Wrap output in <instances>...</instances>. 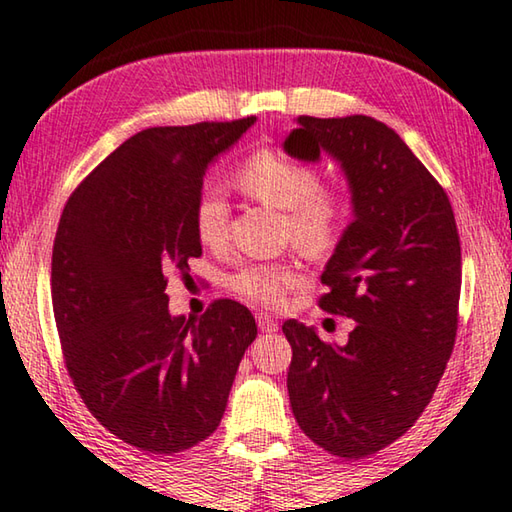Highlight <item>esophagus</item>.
Here are the masks:
<instances>
[{"instance_id":"34e87169","label":"esophagus","mask_w":512,"mask_h":512,"mask_svg":"<svg viewBox=\"0 0 512 512\" xmlns=\"http://www.w3.org/2000/svg\"><path fill=\"white\" fill-rule=\"evenodd\" d=\"M257 326L262 332H275L280 328L278 321H273L269 314H257Z\"/></svg>"}]
</instances>
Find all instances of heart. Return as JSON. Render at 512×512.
Segmentation results:
<instances>
[{"label":"heart","mask_w":512,"mask_h":512,"mask_svg":"<svg viewBox=\"0 0 512 512\" xmlns=\"http://www.w3.org/2000/svg\"><path fill=\"white\" fill-rule=\"evenodd\" d=\"M243 193L262 205L285 212L287 232L307 253H321L337 239L344 205L335 191L319 186L312 166L275 150H257L237 170ZM227 205L218 189H205L196 202L193 225L202 243L214 246L223 239ZM298 271L289 264H246L227 278L232 294L250 305L275 310L296 287Z\"/></svg>","instance_id":"obj_1"}]
</instances>
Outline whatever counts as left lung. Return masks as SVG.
<instances>
[{
  "mask_svg": "<svg viewBox=\"0 0 512 512\" xmlns=\"http://www.w3.org/2000/svg\"><path fill=\"white\" fill-rule=\"evenodd\" d=\"M282 148L328 154L351 191L353 221L323 269L321 310L355 321L344 346L285 321L289 403L303 433L339 458L371 456L433 399L458 330L460 237L451 202L401 141L369 116L296 118Z\"/></svg>",
  "mask_w": 512,
  "mask_h": 512,
  "instance_id": "left-lung-1",
  "label": "left lung"
}]
</instances>
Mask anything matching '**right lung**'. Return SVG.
Returning <instances> with one entry per match:
<instances>
[{"instance_id": "add662e5", "label": "right lung", "mask_w": 512, "mask_h": 512, "mask_svg": "<svg viewBox=\"0 0 512 512\" xmlns=\"http://www.w3.org/2000/svg\"><path fill=\"white\" fill-rule=\"evenodd\" d=\"M257 118L150 127L113 150L66 202L52 250L63 358L91 415L120 440L177 453L216 431L246 348L248 307L168 310L166 271L202 255V177Z\"/></svg>"}]
</instances>
